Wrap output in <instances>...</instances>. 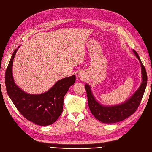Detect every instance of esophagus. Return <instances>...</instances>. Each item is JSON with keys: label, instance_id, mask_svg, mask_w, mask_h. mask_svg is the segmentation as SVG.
I'll list each match as a JSON object with an SVG mask.
<instances>
[{"label": "esophagus", "instance_id": "esophagus-1", "mask_svg": "<svg viewBox=\"0 0 152 152\" xmlns=\"http://www.w3.org/2000/svg\"><path fill=\"white\" fill-rule=\"evenodd\" d=\"M78 77H79V79H81V80H85V75H84L83 73H80L79 74V75H78Z\"/></svg>", "mask_w": 152, "mask_h": 152}]
</instances>
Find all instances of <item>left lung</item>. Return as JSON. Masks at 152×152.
Here are the masks:
<instances>
[{
    "instance_id": "obj_1",
    "label": "left lung",
    "mask_w": 152,
    "mask_h": 152,
    "mask_svg": "<svg viewBox=\"0 0 152 152\" xmlns=\"http://www.w3.org/2000/svg\"><path fill=\"white\" fill-rule=\"evenodd\" d=\"M134 52L141 64L142 83L140 88L136 91L132 96L130 97L128 101L123 104L112 106V107H104V106L100 104L94 99L89 86L88 85H85V90L87 94L88 104L89 109L93 115L102 122L108 123V124L115 123L121 122L123 120L128 118L132 114L135 113L141 102L147 85L148 77L146 70H145L144 65L142 64L138 54L134 50Z\"/></svg>"
}]
</instances>
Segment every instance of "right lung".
Wrapping results in <instances>:
<instances>
[{"label":"right lung","instance_id":"right-lung-1","mask_svg":"<svg viewBox=\"0 0 152 152\" xmlns=\"http://www.w3.org/2000/svg\"><path fill=\"white\" fill-rule=\"evenodd\" d=\"M17 50L13 52L5 72V85L8 96L17 110L28 121L40 126L53 124L62 113L64 96L75 82V75L59 80L44 93L28 94L17 87L13 79V59Z\"/></svg>","mask_w":152,"mask_h":152}]
</instances>
